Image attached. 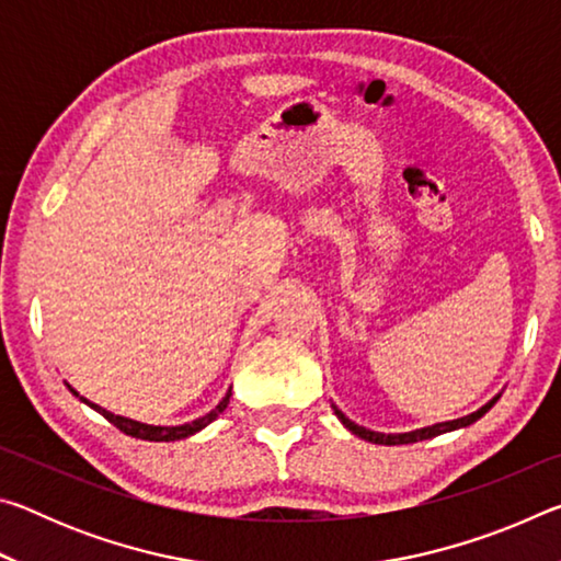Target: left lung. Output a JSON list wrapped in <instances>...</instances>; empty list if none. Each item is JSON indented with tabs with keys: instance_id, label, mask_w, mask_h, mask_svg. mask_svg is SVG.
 <instances>
[{
	"instance_id": "8db88e82",
	"label": "left lung",
	"mask_w": 561,
	"mask_h": 561,
	"mask_svg": "<svg viewBox=\"0 0 561 561\" xmlns=\"http://www.w3.org/2000/svg\"><path fill=\"white\" fill-rule=\"evenodd\" d=\"M497 398H490V401L478 408V411L470 413V415H462V417H455V421H445V423H435V425H425V428H415V431H408V433H378V431H368L364 425H358L351 421L348 415H344V411H339V408L331 403L334 408V413L341 423H344V428L351 431L354 435H358L360 440H368V443H376V445H408V443H417V440H431L435 435H443V433H450V431H460V428H468L474 421H480L482 415H485L492 405L497 403Z\"/></svg>"
}]
</instances>
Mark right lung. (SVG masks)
Segmentation results:
<instances>
[{
    "instance_id": "obj_1",
    "label": "right lung",
    "mask_w": 561,
    "mask_h": 561,
    "mask_svg": "<svg viewBox=\"0 0 561 561\" xmlns=\"http://www.w3.org/2000/svg\"><path fill=\"white\" fill-rule=\"evenodd\" d=\"M69 386V383H66ZM69 391L79 398L81 403H87L89 408H93V411L101 413L103 417H106L108 423L116 425L118 431H123L126 435H130V438H140V440H150V443H170V440H183V438H190V435L201 433L203 428H207L217 415H220L227 403H230V396H232V386L227 388V393L222 396V401L217 403L210 413H205L203 417H195V421L190 423H183V425H150V423H140V421H133V417H126V415H116L106 411V408H101L96 403H91L89 398L79 396V391H73V388L69 386Z\"/></svg>"
}]
</instances>
